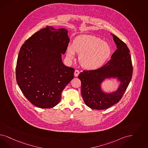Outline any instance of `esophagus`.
I'll use <instances>...</instances> for the list:
<instances>
[{
  "mask_svg": "<svg viewBox=\"0 0 148 148\" xmlns=\"http://www.w3.org/2000/svg\"><path fill=\"white\" fill-rule=\"evenodd\" d=\"M79 74H80V72H79V71H77V70H75V71H74V76L75 77H78Z\"/></svg>",
  "mask_w": 148,
  "mask_h": 148,
  "instance_id": "34e87169",
  "label": "esophagus"
}]
</instances>
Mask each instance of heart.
Returning <instances> with one entry per match:
<instances>
[{"mask_svg":"<svg viewBox=\"0 0 148 148\" xmlns=\"http://www.w3.org/2000/svg\"><path fill=\"white\" fill-rule=\"evenodd\" d=\"M75 52L79 54V61L83 68L88 70L97 69L107 62L112 53L107 42L96 36L81 35L74 40L73 45L66 49L67 59L75 60Z\"/></svg>","mask_w":148,"mask_h":148,"instance_id":"heart-1","label":"heart"}]
</instances>
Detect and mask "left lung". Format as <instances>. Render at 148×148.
<instances>
[{"label":"left lung","mask_w":148,"mask_h":148,"mask_svg":"<svg viewBox=\"0 0 148 148\" xmlns=\"http://www.w3.org/2000/svg\"><path fill=\"white\" fill-rule=\"evenodd\" d=\"M113 40L116 45L111 59L103 66L93 71H84L80 73L82 82V97L87 107L103 110L112 107L122 98L132 77L133 67L130 50L122 40L114 34ZM115 79L117 88L106 92L102 86L106 79Z\"/></svg>","instance_id":"obj_1"}]
</instances>
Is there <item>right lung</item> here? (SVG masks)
<instances>
[{"label": "right lung", "instance_id": "obj_1", "mask_svg": "<svg viewBox=\"0 0 148 148\" xmlns=\"http://www.w3.org/2000/svg\"><path fill=\"white\" fill-rule=\"evenodd\" d=\"M68 31L46 26L31 36L21 47L16 75L19 87L32 104L54 107L62 92L74 78V69L62 60L69 42Z\"/></svg>", "mask_w": 148, "mask_h": 148}]
</instances>
